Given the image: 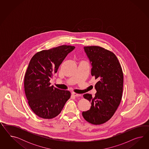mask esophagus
Instances as JSON below:
<instances>
[{
    "mask_svg": "<svg viewBox=\"0 0 149 149\" xmlns=\"http://www.w3.org/2000/svg\"><path fill=\"white\" fill-rule=\"evenodd\" d=\"M72 95L73 96H74V97H80V96H81V95H79V94H77V93H74V92H72Z\"/></svg>",
    "mask_w": 149,
    "mask_h": 149,
    "instance_id": "1",
    "label": "esophagus"
}]
</instances>
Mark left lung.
<instances>
[{
	"label": "left lung",
	"instance_id": "8db88e82",
	"mask_svg": "<svg viewBox=\"0 0 149 149\" xmlns=\"http://www.w3.org/2000/svg\"><path fill=\"white\" fill-rule=\"evenodd\" d=\"M91 64V75L98 81L95 85V97L86 93L84 98L91 102L90 110L82 114L87 122L101 125L113 116L122 98L123 75L115 54L103 47L84 46Z\"/></svg>",
	"mask_w": 149,
	"mask_h": 149
}]
</instances>
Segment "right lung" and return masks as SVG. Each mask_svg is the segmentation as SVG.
Here are the masks:
<instances>
[{"label": "right lung", "mask_w": 149, "mask_h": 149, "mask_svg": "<svg viewBox=\"0 0 149 149\" xmlns=\"http://www.w3.org/2000/svg\"><path fill=\"white\" fill-rule=\"evenodd\" d=\"M75 47L62 45L42 50L31 59L24 77V91L30 108L39 117L45 119L56 117L70 98L69 91L51 86L50 80Z\"/></svg>", "instance_id": "right-lung-1"}]
</instances>
